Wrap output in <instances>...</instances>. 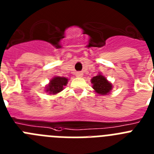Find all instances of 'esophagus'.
<instances>
[{
	"instance_id": "1",
	"label": "esophagus",
	"mask_w": 154,
	"mask_h": 154,
	"mask_svg": "<svg viewBox=\"0 0 154 154\" xmlns=\"http://www.w3.org/2000/svg\"><path fill=\"white\" fill-rule=\"evenodd\" d=\"M75 75L76 77L81 78V77H82V75H83V73L82 72H77L75 73Z\"/></svg>"
}]
</instances>
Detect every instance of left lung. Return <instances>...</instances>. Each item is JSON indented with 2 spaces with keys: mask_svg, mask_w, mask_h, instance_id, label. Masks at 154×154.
<instances>
[{
  "mask_svg": "<svg viewBox=\"0 0 154 154\" xmlns=\"http://www.w3.org/2000/svg\"><path fill=\"white\" fill-rule=\"evenodd\" d=\"M93 88L98 94L106 95L112 89V85L102 75H98L91 79Z\"/></svg>",
  "mask_w": 154,
  "mask_h": 154,
  "instance_id": "8db88e82",
  "label": "left lung"
}]
</instances>
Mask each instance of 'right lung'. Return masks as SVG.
<instances>
[{"label": "right lung", "mask_w": 154, "mask_h": 154, "mask_svg": "<svg viewBox=\"0 0 154 154\" xmlns=\"http://www.w3.org/2000/svg\"><path fill=\"white\" fill-rule=\"evenodd\" d=\"M68 82V79L65 77H55L51 80V82L46 88V92L50 94H56L63 89Z\"/></svg>", "instance_id": "obj_1"}]
</instances>
